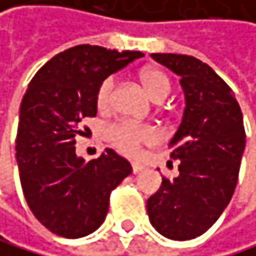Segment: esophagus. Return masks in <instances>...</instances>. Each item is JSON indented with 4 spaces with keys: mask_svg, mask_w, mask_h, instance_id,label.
I'll use <instances>...</instances> for the list:
<instances>
[{
    "mask_svg": "<svg viewBox=\"0 0 256 256\" xmlns=\"http://www.w3.org/2000/svg\"><path fill=\"white\" fill-rule=\"evenodd\" d=\"M143 168H145V167H143L142 164H138V162H134V164H132V172H134V174H138V172H142Z\"/></svg>",
    "mask_w": 256,
    "mask_h": 256,
    "instance_id": "1",
    "label": "esophagus"
}]
</instances>
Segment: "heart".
<instances>
[{
    "label": "heart",
    "mask_w": 256,
    "mask_h": 256,
    "mask_svg": "<svg viewBox=\"0 0 256 256\" xmlns=\"http://www.w3.org/2000/svg\"><path fill=\"white\" fill-rule=\"evenodd\" d=\"M140 81L146 89L150 97L156 102H162L172 92V81L168 74L158 68H146L140 74ZM114 96V78L110 76L103 80L97 90V105L98 108H108L113 103ZM106 138L111 145L126 154H135L142 145L153 143L156 140V132L146 126H138L134 122L121 121L111 124L106 129Z\"/></svg>",
    "instance_id": "b5f03b06"
}]
</instances>
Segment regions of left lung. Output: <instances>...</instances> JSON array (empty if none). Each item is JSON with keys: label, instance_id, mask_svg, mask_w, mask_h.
Returning <instances> with one entry per match:
<instances>
[{"label": "left lung", "instance_id": "8db88e82", "mask_svg": "<svg viewBox=\"0 0 256 256\" xmlns=\"http://www.w3.org/2000/svg\"><path fill=\"white\" fill-rule=\"evenodd\" d=\"M151 57L180 76L186 106L168 143L180 174L172 180L162 176L146 210L159 234L190 240L204 234L232 198L246 148L242 111L230 86L199 58L182 54Z\"/></svg>", "mask_w": 256, "mask_h": 256}]
</instances>
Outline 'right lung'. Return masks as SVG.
<instances>
[{
	"label": "right lung",
	"mask_w": 256,
	"mask_h": 256,
	"mask_svg": "<svg viewBox=\"0 0 256 256\" xmlns=\"http://www.w3.org/2000/svg\"><path fill=\"white\" fill-rule=\"evenodd\" d=\"M140 57L81 44L52 57L28 84L16 140L20 183L36 220L57 236L78 239L98 230L111 191L132 174L129 160L108 148L86 162L76 156L74 137L81 119L97 114L102 81Z\"/></svg>",
	"instance_id": "1"
}]
</instances>
